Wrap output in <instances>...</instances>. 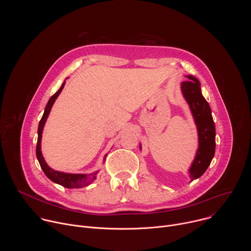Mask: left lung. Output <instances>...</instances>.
<instances>
[{
    "label": "left lung",
    "mask_w": 251,
    "mask_h": 251,
    "mask_svg": "<svg viewBox=\"0 0 251 251\" xmlns=\"http://www.w3.org/2000/svg\"><path fill=\"white\" fill-rule=\"evenodd\" d=\"M187 81L181 84L183 96L190 106L198 130L199 147L195 159L189 169L191 182L199 178L208 168L216 152V127L210 107L201 94V83L193 75H186ZM140 150L142 146L140 144Z\"/></svg>",
    "instance_id": "1"
}]
</instances>
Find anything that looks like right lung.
<instances>
[{"label": "right lung", "instance_id": "obj_1", "mask_svg": "<svg viewBox=\"0 0 251 251\" xmlns=\"http://www.w3.org/2000/svg\"><path fill=\"white\" fill-rule=\"evenodd\" d=\"M67 79V78H66ZM65 81H63V83L61 84L60 88L50 98L46 108H45V112L44 115L40 121L39 124V129H38V143H37V158L38 161L41 165V168L43 169L44 173L46 174V176L50 178V181H52L55 184H58L64 188L67 189H79V188H83L86 187L88 185H90L95 178H96V175L98 174L99 171H96L94 173L91 174H70V173H63V172H59V171H55L53 169H51L46 162L43 153H42V137H43V131H44V127L45 124L47 122V119L50 113L51 107L55 101V99L58 97V95L60 94V92L62 91L63 87H64ZM106 156H104L103 158V163L106 159Z\"/></svg>", "mask_w": 251, "mask_h": 251}]
</instances>
